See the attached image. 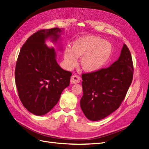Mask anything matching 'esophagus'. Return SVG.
Here are the masks:
<instances>
[{
    "label": "esophagus",
    "instance_id": "obj_1",
    "mask_svg": "<svg viewBox=\"0 0 149 149\" xmlns=\"http://www.w3.org/2000/svg\"><path fill=\"white\" fill-rule=\"evenodd\" d=\"M80 81V78L79 76L75 75H72L71 77V79H70L71 84H79Z\"/></svg>",
    "mask_w": 149,
    "mask_h": 149
}]
</instances>
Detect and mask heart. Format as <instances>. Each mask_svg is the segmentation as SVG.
Returning <instances> with one entry per match:
<instances>
[{
	"label": "heart",
	"instance_id": "1",
	"mask_svg": "<svg viewBox=\"0 0 149 149\" xmlns=\"http://www.w3.org/2000/svg\"><path fill=\"white\" fill-rule=\"evenodd\" d=\"M112 52L111 42L98 36H85L74 41L72 49L65 48L64 57L69 68L77 65L78 58L81 57L82 68L87 72H95L107 63Z\"/></svg>",
	"mask_w": 149,
	"mask_h": 149
}]
</instances>
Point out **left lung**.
Masks as SVG:
<instances>
[{
    "mask_svg": "<svg viewBox=\"0 0 149 149\" xmlns=\"http://www.w3.org/2000/svg\"><path fill=\"white\" fill-rule=\"evenodd\" d=\"M133 70L130 52L123 44L118 59L110 67L81 75L80 107L88 119L100 120L116 111L131 85Z\"/></svg>",
    "mask_w": 149,
    "mask_h": 149,
    "instance_id": "8db88e82",
    "label": "left lung"
}]
</instances>
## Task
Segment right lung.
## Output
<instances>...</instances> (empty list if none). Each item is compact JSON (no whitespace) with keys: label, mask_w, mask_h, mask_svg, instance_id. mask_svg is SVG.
Wrapping results in <instances>:
<instances>
[{"label":"right lung","mask_w":149,"mask_h":149,"mask_svg":"<svg viewBox=\"0 0 149 149\" xmlns=\"http://www.w3.org/2000/svg\"><path fill=\"white\" fill-rule=\"evenodd\" d=\"M63 31L55 27L34 33L22 47L16 62L15 82L19 99L27 111L38 116L51 111L70 84L72 73L60 67L54 48L45 43L48 39L58 43Z\"/></svg>","instance_id":"right-lung-1"}]
</instances>
